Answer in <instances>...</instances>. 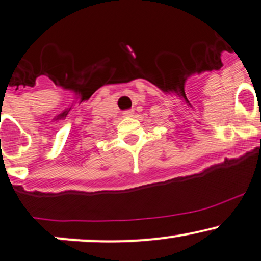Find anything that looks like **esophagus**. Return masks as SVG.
Listing matches in <instances>:
<instances>
[{
  "mask_svg": "<svg viewBox=\"0 0 261 261\" xmlns=\"http://www.w3.org/2000/svg\"><path fill=\"white\" fill-rule=\"evenodd\" d=\"M133 110H127V111H124L123 112V115L125 116V117H130V116H133Z\"/></svg>",
  "mask_w": 261,
  "mask_h": 261,
  "instance_id": "esophagus-1",
  "label": "esophagus"
}]
</instances>
